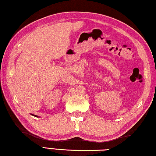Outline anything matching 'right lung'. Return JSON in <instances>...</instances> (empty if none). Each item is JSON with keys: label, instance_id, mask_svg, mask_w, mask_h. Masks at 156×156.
<instances>
[{"label": "right lung", "instance_id": "1", "mask_svg": "<svg viewBox=\"0 0 156 156\" xmlns=\"http://www.w3.org/2000/svg\"><path fill=\"white\" fill-rule=\"evenodd\" d=\"M34 116H36V117H37V115H34Z\"/></svg>", "mask_w": 156, "mask_h": 156}]
</instances>
